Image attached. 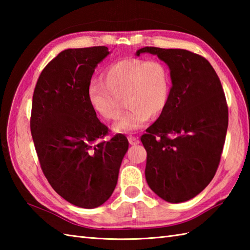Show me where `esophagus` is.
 Wrapping results in <instances>:
<instances>
[{
  "mask_svg": "<svg viewBox=\"0 0 250 250\" xmlns=\"http://www.w3.org/2000/svg\"><path fill=\"white\" fill-rule=\"evenodd\" d=\"M128 141H129V143H130L131 145H137V144H140L139 137H136V136H132V135L128 136Z\"/></svg>",
  "mask_w": 250,
  "mask_h": 250,
  "instance_id": "1",
  "label": "esophagus"
}]
</instances>
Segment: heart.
Here are the masks:
<instances>
[{
	"mask_svg": "<svg viewBox=\"0 0 250 250\" xmlns=\"http://www.w3.org/2000/svg\"><path fill=\"white\" fill-rule=\"evenodd\" d=\"M102 83H92L87 89L90 107L100 119L116 118L120 100L126 108L111 126L115 133H131L140 130L151 117L166 109L171 75L163 62L140 58L117 61L105 68Z\"/></svg>",
	"mask_w": 250,
	"mask_h": 250,
	"instance_id": "heart-1",
	"label": "heart"
}]
</instances>
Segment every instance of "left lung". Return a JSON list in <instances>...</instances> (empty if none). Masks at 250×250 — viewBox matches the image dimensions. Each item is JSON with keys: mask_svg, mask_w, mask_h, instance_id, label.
<instances>
[{"mask_svg": "<svg viewBox=\"0 0 250 250\" xmlns=\"http://www.w3.org/2000/svg\"><path fill=\"white\" fill-rule=\"evenodd\" d=\"M169 68L166 109L141 141L147 151L145 176L158 196L182 203L203 191L218 168L228 129L220 79L205 58L185 49L144 47Z\"/></svg>", "mask_w": 250, "mask_h": 250, "instance_id": "obj_1", "label": "left lung"}]
</instances>
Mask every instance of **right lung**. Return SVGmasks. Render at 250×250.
Segmentation results:
<instances>
[{"instance_id": "add662e5", "label": "right lung", "mask_w": 250, "mask_h": 250, "mask_svg": "<svg viewBox=\"0 0 250 250\" xmlns=\"http://www.w3.org/2000/svg\"><path fill=\"white\" fill-rule=\"evenodd\" d=\"M108 55L105 46L61 51L41 73L32 100L31 133L45 177L83 208L109 199L129 148L122 134L103 141L108 128L88 102L94 68Z\"/></svg>"}]
</instances>
